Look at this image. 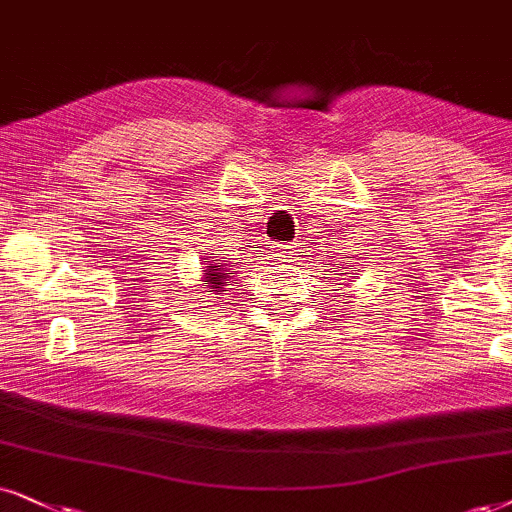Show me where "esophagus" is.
Returning <instances> with one entry per match:
<instances>
[{"mask_svg": "<svg viewBox=\"0 0 512 512\" xmlns=\"http://www.w3.org/2000/svg\"><path fill=\"white\" fill-rule=\"evenodd\" d=\"M295 245H276V257H281V260H290V257L295 255Z\"/></svg>", "mask_w": 512, "mask_h": 512, "instance_id": "obj_1", "label": "esophagus"}]
</instances>
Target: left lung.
<instances>
[{
	"label": "left lung",
	"mask_w": 512,
	"mask_h": 512,
	"mask_svg": "<svg viewBox=\"0 0 512 512\" xmlns=\"http://www.w3.org/2000/svg\"><path fill=\"white\" fill-rule=\"evenodd\" d=\"M342 269H345V271H347V267H342ZM342 281H349V278H342ZM340 286H345V283H340ZM347 286H349V283H347Z\"/></svg>",
	"instance_id": "1"
}]
</instances>
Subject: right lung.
Returning a JSON list of instances; mask_svg holds the SVG:
<instances>
[{
	"label": "right lung",
	"instance_id": "1",
	"mask_svg": "<svg viewBox=\"0 0 512 512\" xmlns=\"http://www.w3.org/2000/svg\"><path fill=\"white\" fill-rule=\"evenodd\" d=\"M208 259V257H203V286H205V290L203 293H208V295H222L224 293V286H229V281H231V274H229V264H224L226 260H209L208 263H205L204 260ZM200 300H203V297H200Z\"/></svg>",
	"mask_w": 512,
	"mask_h": 512
}]
</instances>
